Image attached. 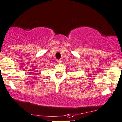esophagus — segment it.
<instances>
[{
  "label": "esophagus",
  "instance_id": "1",
  "mask_svg": "<svg viewBox=\"0 0 122 122\" xmlns=\"http://www.w3.org/2000/svg\"><path fill=\"white\" fill-rule=\"evenodd\" d=\"M57 62L58 64H61L62 62V60H57Z\"/></svg>",
  "mask_w": 122,
  "mask_h": 122
}]
</instances>
